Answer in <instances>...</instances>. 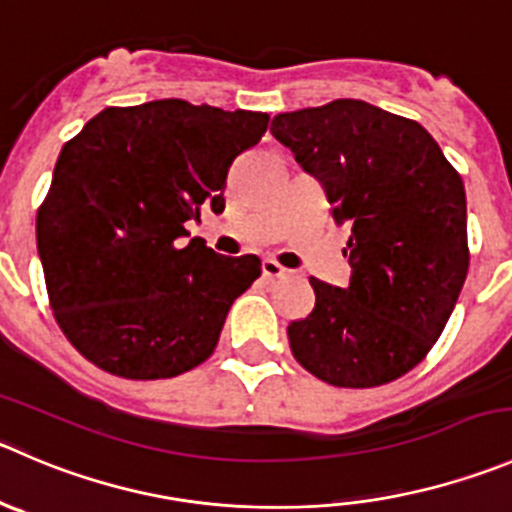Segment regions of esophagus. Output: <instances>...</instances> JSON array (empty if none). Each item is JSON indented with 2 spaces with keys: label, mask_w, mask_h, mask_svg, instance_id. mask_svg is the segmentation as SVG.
Returning <instances> with one entry per match:
<instances>
[{
  "label": "esophagus",
  "mask_w": 512,
  "mask_h": 512,
  "mask_svg": "<svg viewBox=\"0 0 512 512\" xmlns=\"http://www.w3.org/2000/svg\"><path fill=\"white\" fill-rule=\"evenodd\" d=\"M287 267H282L280 262H275V260H270V257H267V260H262V275L267 277V280H275V277H287Z\"/></svg>",
  "instance_id": "esophagus-1"
}]
</instances>
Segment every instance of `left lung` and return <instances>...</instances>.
<instances>
[{"label":"left lung","mask_w":512,"mask_h":512,"mask_svg":"<svg viewBox=\"0 0 512 512\" xmlns=\"http://www.w3.org/2000/svg\"><path fill=\"white\" fill-rule=\"evenodd\" d=\"M270 132L352 227L350 285L310 277L315 307L287 327L292 355L337 388L398 380L435 345L468 275L463 180L423 124L362 99L282 112Z\"/></svg>","instance_id":"obj_1"}]
</instances>
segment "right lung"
<instances>
[{"label":"right lung","instance_id":"add662e5","mask_svg":"<svg viewBox=\"0 0 512 512\" xmlns=\"http://www.w3.org/2000/svg\"><path fill=\"white\" fill-rule=\"evenodd\" d=\"M270 114L185 99L107 107L67 142L37 212L49 305L102 370L160 380L215 350L260 257H225L192 237L202 207L225 210L227 172Z\"/></svg>","mask_w":512,"mask_h":512}]
</instances>
